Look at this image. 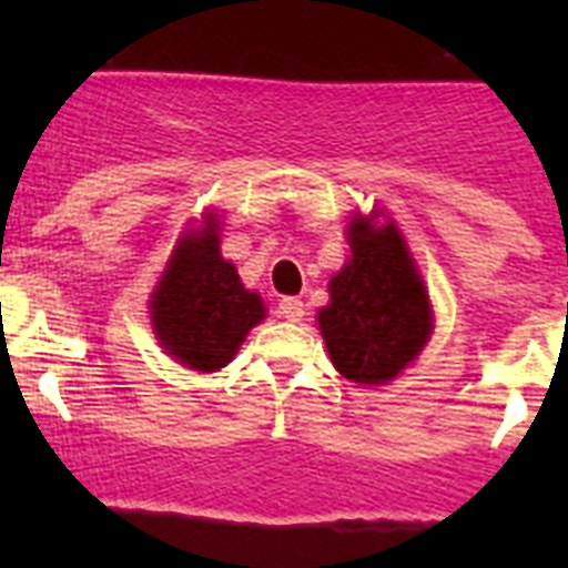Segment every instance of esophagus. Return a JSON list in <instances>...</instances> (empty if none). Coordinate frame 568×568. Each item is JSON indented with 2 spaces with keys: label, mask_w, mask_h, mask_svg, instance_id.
Segmentation results:
<instances>
[{
  "label": "esophagus",
  "mask_w": 568,
  "mask_h": 568,
  "mask_svg": "<svg viewBox=\"0 0 568 568\" xmlns=\"http://www.w3.org/2000/svg\"><path fill=\"white\" fill-rule=\"evenodd\" d=\"M278 315L287 321H301L304 318V301L301 298H281Z\"/></svg>",
  "instance_id": "obj_1"
}]
</instances>
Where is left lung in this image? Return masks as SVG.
<instances>
[{
    "mask_svg": "<svg viewBox=\"0 0 568 568\" xmlns=\"http://www.w3.org/2000/svg\"><path fill=\"white\" fill-rule=\"evenodd\" d=\"M353 258L329 281L318 327L335 369L355 384H386L424 349L433 310L398 230L349 224Z\"/></svg>",
    "mask_w": 568,
    "mask_h": 568,
    "instance_id": "1",
    "label": "left lung"
}]
</instances>
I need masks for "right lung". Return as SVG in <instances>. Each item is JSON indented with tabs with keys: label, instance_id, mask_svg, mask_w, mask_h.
I'll list each match as a JSON object with an SVG mask.
<instances>
[{
	"label": "right lung",
	"instance_id": "1",
	"mask_svg": "<svg viewBox=\"0 0 568 568\" xmlns=\"http://www.w3.org/2000/svg\"><path fill=\"white\" fill-rule=\"evenodd\" d=\"M150 313L164 349L199 373L227 366L250 327L264 318L258 295L244 290L233 264L222 258L215 219L179 241Z\"/></svg>",
	"mask_w": 568,
	"mask_h": 568
}]
</instances>
